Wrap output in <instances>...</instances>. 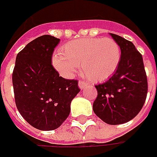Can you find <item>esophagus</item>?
<instances>
[{
  "label": "esophagus",
  "instance_id": "34e87169",
  "mask_svg": "<svg viewBox=\"0 0 157 157\" xmlns=\"http://www.w3.org/2000/svg\"><path fill=\"white\" fill-rule=\"evenodd\" d=\"M86 86V83L85 81H83V80H79V81H78V87L80 88L81 90H83Z\"/></svg>",
  "mask_w": 157,
  "mask_h": 157
}]
</instances>
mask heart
<instances>
[{"label": "heart", "instance_id": "b5f03b06", "mask_svg": "<svg viewBox=\"0 0 157 157\" xmlns=\"http://www.w3.org/2000/svg\"><path fill=\"white\" fill-rule=\"evenodd\" d=\"M121 51L110 37H87L71 41L52 56V65L61 75L71 78L81 65L82 71L94 82L109 78L117 70Z\"/></svg>", "mask_w": 157, "mask_h": 157}]
</instances>
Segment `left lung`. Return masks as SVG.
Returning a JSON list of instances; mask_svg holds the SVG:
<instances>
[{
	"label": "left lung",
	"instance_id": "obj_1",
	"mask_svg": "<svg viewBox=\"0 0 157 157\" xmlns=\"http://www.w3.org/2000/svg\"><path fill=\"white\" fill-rule=\"evenodd\" d=\"M121 51L116 71L103 84L95 86L98 96L94 113L110 125L123 124L136 117L145 103L148 80L141 53L130 41L110 33Z\"/></svg>",
	"mask_w": 157,
	"mask_h": 157
}]
</instances>
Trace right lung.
Returning a JSON list of instances; mask_svg holds the SVG:
<instances>
[{
  "label": "right lung",
  "mask_w": 157,
  "mask_h": 157,
  "mask_svg": "<svg viewBox=\"0 0 157 157\" xmlns=\"http://www.w3.org/2000/svg\"><path fill=\"white\" fill-rule=\"evenodd\" d=\"M59 41L44 35L29 43L17 54L12 74L18 111L28 123L44 131L62 125L80 91L78 80L59 77L52 66V53Z\"/></svg>",
  "instance_id": "1"
}]
</instances>
